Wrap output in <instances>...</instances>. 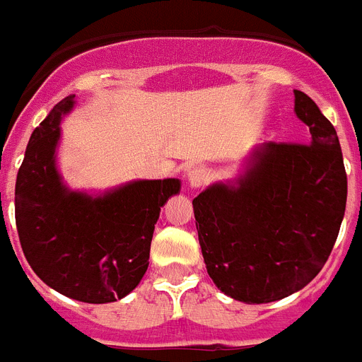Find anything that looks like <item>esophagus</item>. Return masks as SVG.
I'll use <instances>...</instances> for the list:
<instances>
[{"mask_svg": "<svg viewBox=\"0 0 362 362\" xmlns=\"http://www.w3.org/2000/svg\"><path fill=\"white\" fill-rule=\"evenodd\" d=\"M207 181H209V172H207V168L198 166V168H192V170L189 172V185L192 187V189L204 187Z\"/></svg>", "mask_w": 362, "mask_h": 362, "instance_id": "34e87169", "label": "esophagus"}]
</instances>
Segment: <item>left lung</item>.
I'll use <instances>...</instances> for the list:
<instances>
[{
    "label": "left lung",
    "mask_w": 362,
    "mask_h": 362,
    "mask_svg": "<svg viewBox=\"0 0 362 362\" xmlns=\"http://www.w3.org/2000/svg\"><path fill=\"white\" fill-rule=\"evenodd\" d=\"M296 114L310 131L308 144H265L237 187L213 185L192 199L207 273L248 305L305 288L327 262L346 211L334 127L303 91H296Z\"/></svg>",
    "instance_id": "1"
}]
</instances>
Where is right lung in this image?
Listing matches in <instances>:
<instances>
[{
    "instance_id": "add662e5",
    "label": "right lung",
    "mask_w": 362,
    "mask_h": 362,
    "mask_svg": "<svg viewBox=\"0 0 362 362\" xmlns=\"http://www.w3.org/2000/svg\"><path fill=\"white\" fill-rule=\"evenodd\" d=\"M72 106L74 95L57 103L31 134L16 175L14 216L35 274L71 299L103 305L140 284L160 207L181 183L134 181L99 198L66 190L54 153L62 115Z\"/></svg>"
}]
</instances>
